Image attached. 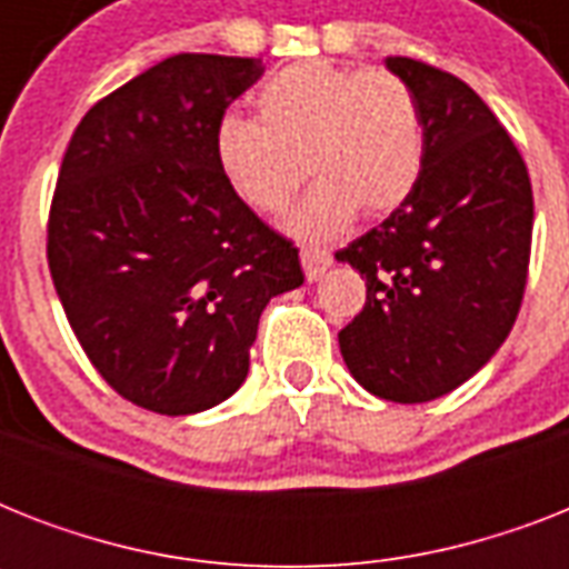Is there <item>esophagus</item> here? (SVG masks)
<instances>
[{"instance_id":"obj_1","label":"esophagus","mask_w":569,"mask_h":569,"mask_svg":"<svg viewBox=\"0 0 569 569\" xmlns=\"http://www.w3.org/2000/svg\"><path fill=\"white\" fill-rule=\"evenodd\" d=\"M301 266L307 280H316V277H321L330 266H333V257H330V250L301 248Z\"/></svg>"}]
</instances>
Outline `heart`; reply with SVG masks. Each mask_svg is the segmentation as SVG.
Instances as JSON below:
<instances>
[{
    "label": "heart",
    "mask_w": 569,
    "mask_h": 569,
    "mask_svg": "<svg viewBox=\"0 0 569 569\" xmlns=\"http://www.w3.org/2000/svg\"><path fill=\"white\" fill-rule=\"evenodd\" d=\"M257 111L259 120H218L214 162L232 194L257 214L283 212L310 173L316 186L286 221L292 236L330 239L357 212H396L419 186L422 109L392 70L298 61L262 84Z\"/></svg>",
    "instance_id": "heart-1"
}]
</instances>
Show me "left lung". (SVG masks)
Here are the masks:
<instances>
[{"label":"left lung","mask_w":569,"mask_h":569,"mask_svg":"<svg viewBox=\"0 0 569 569\" xmlns=\"http://www.w3.org/2000/svg\"><path fill=\"white\" fill-rule=\"evenodd\" d=\"M387 67L422 109L425 168L405 206L337 253L366 280L339 348L372 396L422 405L472 378L511 333L535 200L520 150L467 82L405 56Z\"/></svg>","instance_id":"1"}]
</instances>
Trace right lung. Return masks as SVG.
Returning <instances> with one entry per match:
<instances>
[{
	"label": "right lung",
	"instance_id": "1",
	"mask_svg": "<svg viewBox=\"0 0 569 569\" xmlns=\"http://www.w3.org/2000/svg\"><path fill=\"white\" fill-rule=\"evenodd\" d=\"M259 58L180 52L88 109L49 206V274L79 346L118 396L164 416L248 378L259 316L303 283L292 241L214 162V127Z\"/></svg>",
	"mask_w": 569,
	"mask_h": 569
}]
</instances>
